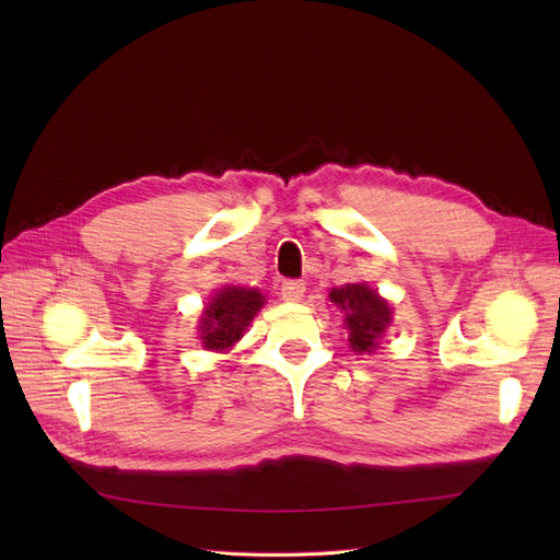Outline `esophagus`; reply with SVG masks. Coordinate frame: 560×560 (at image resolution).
<instances>
[{
    "mask_svg": "<svg viewBox=\"0 0 560 560\" xmlns=\"http://www.w3.org/2000/svg\"><path fill=\"white\" fill-rule=\"evenodd\" d=\"M303 292H306V282L303 280H284L280 287V294L284 301H301Z\"/></svg>",
    "mask_w": 560,
    "mask_h": 560,
    "instance_id": "esophagus-1",
    "label": "esophagus"
}]
</instances>
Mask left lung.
<instances>
[{"label": "left lung", "instance_id": "1", "mask_svg": "<svg viewBox=\"0 0 560 560\" xmlns=\"http://www.w3.org/2000/svg\"><path fill=\"white\" fill-rule=\"evenodd\" d=\"M329 299L346 313L350 346L354 352H371L389 325V306L366 284H346L331 290Z\"/></svg>", "mask_w": 560, "mask_h": 560}]
</instances>
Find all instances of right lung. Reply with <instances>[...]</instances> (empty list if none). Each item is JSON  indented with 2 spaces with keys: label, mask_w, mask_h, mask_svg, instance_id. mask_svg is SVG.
Here are the masks:
<instances>
[{
  "label": "right lung",
  "mask_w": 560,
  "mask_h": 560,
  "mask_svg": "<svg viewBox=\"0 0 560 560\" xmlns=\"http://www.w3.org/2000/svg\"><path fill=\"white\" fill-rule=\"evenodd\" d=\"M264 306V296L243 287H226L219 292L202 315L200 338L210 350L231 348L243 336L245 327Z\"/></svg>",
  "instance_id": "obj_1"
}]
</instances>
